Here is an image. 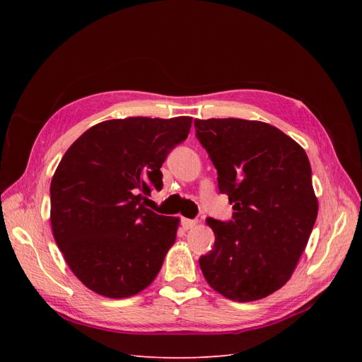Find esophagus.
<instances>
[{
	"label": "esophagus",
	"mask_w": 362,
	"mask_h": 362,
	"mask_svg": "<svg viewBox=\"0 0 362 362\" xmlns=\"http://www.w3.org/2000/svg\"><path fill=\"white\" fill-rule=\"evenodd\" d=\"M181 225H182V228H184V229H192V228H194L196 225H198V222H196V221H192V218H182V221H181Z\"/></svg>",
	"instance_id": "34e87169"
}]
</instances>
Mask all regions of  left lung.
<instances>
[{"label": "left lung", "mask_w": 362, "mask_h": 362, "mask_svg": "<svg viewBox=\"0 0 362 362\" xmlns=\"http://www.w3.org/2000/svg\"><path fill=\"white\" fill-rule=\"evenodd\" d=\"M233 221L208 217L214 247L199 258L210 287L237 302L275 293L298 266L319 211L303 148L266 122L194 119Z\"/></svg>", "instance_id": "8db88e82"}]
</instances>
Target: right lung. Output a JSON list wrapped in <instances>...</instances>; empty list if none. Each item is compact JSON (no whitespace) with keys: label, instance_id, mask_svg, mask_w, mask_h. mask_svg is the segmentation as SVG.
Returning a JSON list of instances; mask_svg holds the SVG:
<instances>
[{"label":"right lung","instance_id":"1","mask_svg":"<svg viewBox=\"0 0 362 362\" xmlns=\"http://www.w3.org/2000/svg\"><path fill=\"white\" fill-rule=\"evenodd\" d=\"M192 117L96 124L64 152L51 181V228L87 288L110 299L145 290L177 240L178 217L146 206L161 164L189 136Z\"/></svg>","mask_w":362,"mask_h":362}]
</instances>
